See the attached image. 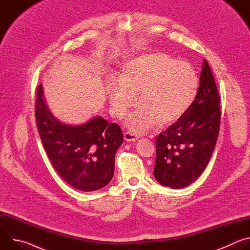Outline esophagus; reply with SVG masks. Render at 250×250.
<instances>
[{
    "mask_svg": "<svg viewBox=\"0 0 250 250\" xmlns=\"http://www.w3.org/2000/svg\"><path fill=\"white\" fill-rule=\"evenodd\" d=\"M124 138H125V140L127 141V142H133V141L137 140V139L139 138V136L136 135V134H133V133H131V132H125Z\"/></svg>",
    "mask_w": 250,
    "mask_h": 250,
    "instance_id": "1",
    "label": "esophagus"
}]
</instances>
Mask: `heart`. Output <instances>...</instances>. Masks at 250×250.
Returning <instances> with one entry per match:
<instances>
[{"label": "heart", "mask_w": 250, "mask_h": 250, "mask_svg": "<svg viewBox=\"0 0 250 250\" xmlns=\"http://www.w3.org/2000/svg\"><path fill=\"white\" fill-rule=\"evenodd\" d=\"M199 77L187 61L177 60L165 52H149L127 61L120 80L106 85L110 108L117 119H123L137 100L140 104L126 118L125 125L139 133L157 123H174L189 109L196 98Z\"/></svg>", "instance_id": "b5f03b06"}]
</instances>
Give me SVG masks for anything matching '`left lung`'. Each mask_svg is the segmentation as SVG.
<instances>
[{
  "label": "left lung",
  "mask_w": 250,
  "mask_h": 250,
  "mask_svg": "<svg viewBox=\"0 0 250 250\" xmlns=\"http://www.w3.org/2000/svg\"><path fill=\"white\" fill-rule=\"evenodd\" d=\"M220 124V95L204 59L194 102L182 117L157 136L156 181L172 189H182L196 181L215 149Z\"/></svg>",
  "instance_id": "8db88e82"
}]
</instances>
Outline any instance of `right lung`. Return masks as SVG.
<instances>
[{"label":"right lung","instance_id":"add662e5","mask_svg":"<svg viewBox=\"0 0 250 250\" xmlns=\"http://www.w3.org/2000/svg\"><path fill=\"white\" fill-rule=\"evenodd\" d=\"M38 130L54 169L71 187L93 192L108 185L115 172V156L123 145L121 127L102 117L82 125H67L49 111L40 85L35 104Z\"/></svg>","mask_w":250,"mask_h":250}]
</instances>
